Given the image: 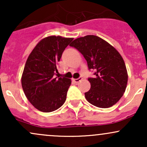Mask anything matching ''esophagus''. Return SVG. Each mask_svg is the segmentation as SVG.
<instances>
[{
  "instance_id": "1",
  "label": "esophagus",
  "mask_w": 147,
  "mask_h": 147,
  "mask_svg": "<svg viewBox=\"0 0 147 147\" xmlns=\"http://www.w3.org/2000/svg\"><path fill=\"white\" fill-rule=\"evenodd\" d=\"M72 80H73V82H75V83L77 84V83H79V82H81V81L82 80V77H79V78H78V79H73Z\"/></svg>"
}]
</instances>
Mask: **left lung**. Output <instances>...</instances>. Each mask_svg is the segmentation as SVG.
Here are the masks:
<instances>
[{"mask_svg": "<svg viewBox=\"0 0 147 147\" xmlns=\"http://www.w3.org/2000/svg\"><path fill=\"white\" fill-rule=\"evenodd\" d=\"M70 46L83 55L89 70H95L94 78H88L90 89L85 92L89 103L99 108H109L124 95L128 73L119 52L105 40L87 35L74 40Z\"/></svg>", "mask_w": 147, "mask_h": 147, "instance_id": "1", "label": "left lung"}]
</instances>
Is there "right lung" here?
I'll return each instance as SVG.
<instances>
[{
	"instance_id": "add662e5",
	"label": "right lung",
	"mask_w": 147,
	"mask_h": 147,
	"mask_svg": "<svg viewBox=\"0 0 147 147\" xmlns=\"http://www.w3.org/2000/svg\"><path fill=\"white\" fill-rule=\"evenodd\" d=\"M73 38L50 36L41 39L30 54L21 77L23 90L38 111L49 113L64 104L71 80L54 77L57 65Z\"/></svg>"
}]
</instances>
